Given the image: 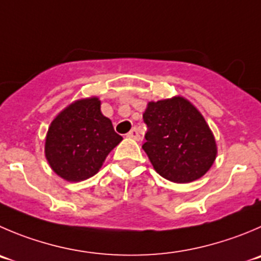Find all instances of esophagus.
I'll return each instance as SVG.
<instances>
[{
  "label": "esophagus",
  "instance_id": "34e87169",
  "mask_svg": "<svg viewBox=\"0 0 261 261\" xmlns=\"http://www.w3.org/2000/svg\"><path fill=\"white\" fill-rule=\"evenodd\" d=\"M128 136L129 138H133V140H141V136H140V133H138V129L137 128H133L132 130H130V132L128 133Z\"/></svg>",
  "mask_w": 261,
  "mask_h": 261
}]
</instances>
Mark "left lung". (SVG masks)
I'll return each mask as SVG.
<instances>
[{"label":"left lung","mask_w":261,"mask_h":261,"mask_svg":"<svg viewBox=\"0 0 261 261\" xmlns=\"http://www.w3.org/2000/svg\"><path fill=\"white\" fill-rule=\"evenodd\" d=\"M143 121L147 132L142 148L161 177L188 183L210 169L217 156L214 136L190 101L174 97L148 102Z\"/></svg>","instance_id":"left-lung-1"}]
</instances>
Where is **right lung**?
Masks as SVG:
<instances>
[{"label": "right lung", "instance_id": "1", "mask_svg": "<svg viewBox=\"0 0 261 261\" xmlns=\"http://www.w3.org/2000/svg\"><path fill=\"white\" fill-rule=\"evenodd\" d=\"M97 97L71 103L51 123L44 152L55 173L69 182L95 175L106 156L123 140L102 115Z\"/></svg>", "mask_w": 261, "mask_h": 261}]
</instances>
